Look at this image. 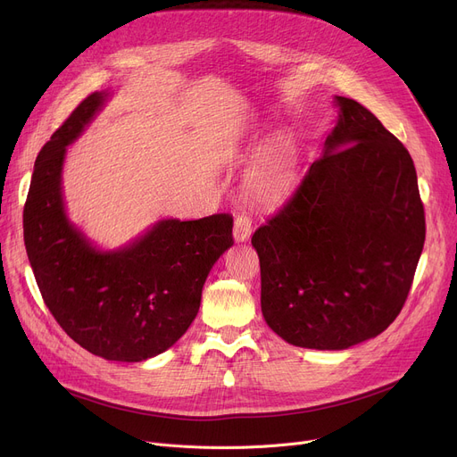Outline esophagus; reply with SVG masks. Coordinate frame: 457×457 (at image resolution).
<instances>
[{"instance_id": "obj_1", "label": "esophagus", "mask_w": 457, "mask_h": 457, "mask_svg": "<svg viewBox=\"0 0 457 457\" xmlns=\"http://www.w3.org/2000/svg\"><path fill=\"white\" fill-rule=\"evenodd\" d=\"M252 235V219L248 214H238L235 219V226H233V237L237 243H245L248 241Z\"/></svg>"}]
</instances>
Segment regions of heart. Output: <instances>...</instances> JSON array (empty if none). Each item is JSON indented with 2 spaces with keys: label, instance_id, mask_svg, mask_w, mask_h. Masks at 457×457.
Wrapping results in <instances>:
<instances>
[{
  "label": "heart",
  "instance_id": "heart-1",
  "mask_svg": "<svg viewBox=\"0 0 457 457\" xmlns=\"http://www.w3.org/2000/svg\"><path fill=\"white\" fill-rule=\"evenodd\" d=\"M296 181L298 172L293 152L285 142H279L257 161L246 187L255 200L274 204L289 195Z\"/></svg>",
  "mask_w": 457,
  "mask_h": 457
}]
</instances>
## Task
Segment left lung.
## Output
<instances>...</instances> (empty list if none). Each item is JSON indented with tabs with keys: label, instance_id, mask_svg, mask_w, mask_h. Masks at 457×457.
Masks as SVG:
<instances>
[{
	"label": "left lung",
	"instance_id": "obj_1",
	"mask_svg": "<svg viewBox=\"0 0 457 457\" xmlns=\"http://www.w3.org/2000/svg\"><path fill=\"white\" fill-rule=\"evenodd\" d=\"M293 196L255 229L261 309L281 339L345 350L386 331L410 295L426 238L415 164L355 100Z\"/></svg>",
	"mask_w": 457,
	"mask_h": 457
}]
</instances>
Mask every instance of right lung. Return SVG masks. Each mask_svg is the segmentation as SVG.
I'll return each instance as SVG.
<instances>
[{"label":"right lung","mask_w":457,"mask_h":457,"mask_svg":"<svg viewBox=\"0 0 457 457\" xmlns=\"http://www.w3.org/2000/svg\"><path fill=\"white\" fill-rule=\"evenodd\" d=\"M105 98L87 96L40 150L23 243L44 303L68 337L109 361L137 363L170 348L196 319L209 270L233 245V216L161 220L124 250H96L66 219L61 172L66 146Z\"/></svg>","instance_id":"1"}]
</instances>
